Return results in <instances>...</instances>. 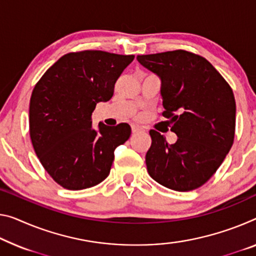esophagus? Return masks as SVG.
I'll use <instances>...</instances> for the list:
<instances>
[{"label": "esophagus", "mask_w": 256, "mask_h": 256, "mask_svg": "<svg viewBox=\"0 0 256 256\" xmlns=\"http://www.w3.org/2000/svg\"><path fill=\"white\" fill-rule=\"evenodd\" d=\"M140 130H142V128L140 127V126H137V124H132V134L138 132H140Z\"/></svg>", "instance_id": "1"}]
</instances>
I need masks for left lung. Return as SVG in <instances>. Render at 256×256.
Segmentation results:
<instances>
[{"label": "left lung", "mask_w": 256, "mask_h": 256, "mask_svg": "<svg viewBox=\"0 0 256 256\" xmlns=\"http://www.w3.org/2000/svg\"><path fill=\"white\" fill-rule=\"evenodd\" d=\"M137 60L160 78L162 116L178 135L168 144L164 135L150 130L148 174L172 190H194L214 175L234 144L232 89L210 62L186 50L142 54Z\"/></svg>", "instance_id": "left-lung-1"}]
</instances>
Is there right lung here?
I'll list each match as a JSON object with an SVG mask.
<instances>
[{
	"instance_id": "right-lung-1",
	"label": "right lung",
	"mask_w": 256,
	"mask_h": 256,
	"mask_svg": "<svg viewBox=\"0 0 256 256\" xmlns=\"http://www.w3.org/2000/svg\"><path fill=\"white\" fill-rule=\"evenodd\" d=\"M134 54L100 50L60 57L35 84L30 102V135L46 172L62 188L84 190L108 178L114 150L132 134L128 124L92 128L97 103L111 100Z\"/></svg>"
}]
</instances>
